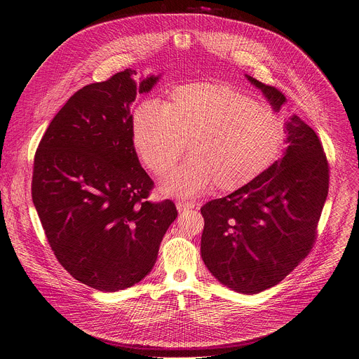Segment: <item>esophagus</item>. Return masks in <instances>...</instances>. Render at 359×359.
<instances>
[{
	"label": "esophagus",
	"mask_w": 359,
	"mask_h": 359,
	"mask_svg": "<svg viewBox=\"0 0 359 359\" xmlns=\"http://www.w3.org/2000/svg\"><path fill=\"white\" fill-rule=\"evenodd\" d=\"M176 208H177V210L182 213V212H186V210L194 209V203H191V201H186V200H179V201L176 203Z\"/></svg>",
	"instance_id": "1"
}]
</instances>
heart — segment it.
I'll list each match as a JSON object with an SVG mask.
<instances>
[{
  "instance_id": "1",
  "label": "heart",
  "mask_w": 359,
  "mask_h": 359,
  "mask_svg": "<svg viewBox=\"0 0 359 359\" xmlns=\"http://www.w3.org/2000/svg\"><path fill=\"white\" fill-rule=\"evenodd\" d=\"M133 144L156 175L187 149L191 159L161 184L165 196L193 197L212 189L234 191L270 170L285 143L284 121L251 96L226 85L177 86L168 105L143 100L133 114Z\"/></svg>"
}]
</instances>
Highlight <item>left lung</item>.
<instances>
[{"mask_svg": "<svg viewBox=\"0 0 359 359\" xmlns=\"http://www.w3.org/2000/svg\"><path fill=\"white\" fill-rule=\"evenodd\" d=\"M276 112L285 104L277 88L252 76ZM281 159L252 183L212 200L204 219L201 259L236 292L257 294L283 281L314 245L328 196L330 169L317 133L292 115Z\"/></svg>", "mask_w": 359, "mask_h": 359, "instance_id": "1", "label": "left lung"}]
</instances>
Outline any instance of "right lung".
I'll list each match as a JSON object with an SVG mask.
<instances>
[{
	"label": "right lung",
	"instance_id": "right-lung-1",
	"mask_svg": "<svg viewBox=\"0 0 359 359\" xmlns=\"http://www.w3.org/2000/svg\"><path fill=\"white\" fill-rule=\"evenodd\" d=\"M125 69L74 93L49 123L34 159L32 201L48 243L78 281L119 291L143 280L177 210L147 200L153 180L133 146L130 105L161 75Z\"/></svg>",
	"mask_w": 359,
	"mask_h": 359
}]
</instances>
